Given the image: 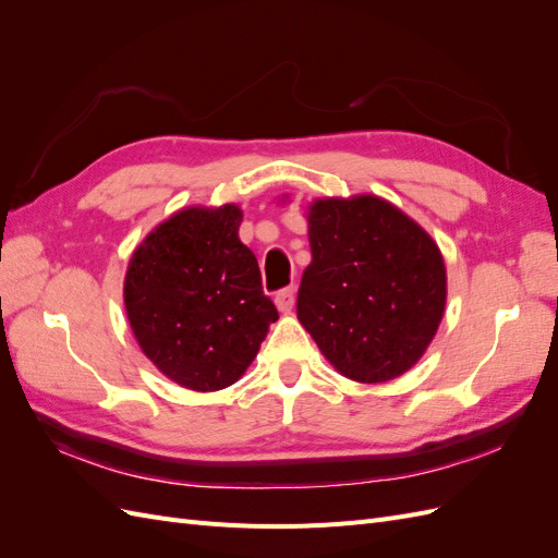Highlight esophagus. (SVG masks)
Here are the masks:
<instances>
[{"mask_svg": "<svg viewBox=\"0 0 558 558\" xmlns=\"http://www.w3.org/2000/svg\"><path fill=\"white\" fill-rule=\"evenodd\" d=\"M275 305H277L279 312H291V310H293V305H295V289H293V286H291V289L277 291Z\"/></svg>", "mask_w": 558, "mask_h": 558, "instance_id": "obj_1", "label": "esophagus"}]
</instances>
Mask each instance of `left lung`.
I'll list each match as a JSON object with an SVG mask.
<instances>
[{"label": "left lung", "instance_id": "left-lung-1", "mask_svg": "<svg viewBox=\"0 0 558 558\" xmlns=\"http://www.w3.org/2000/svg\"><path fill=\"white\" fill-rule=\"evenodd\" d=\"M312 263L298 318L340 375L379 384L424 356L447 302L430 234L375 195L326 197L307 211Z\"/></svg>", "mask_w": 558, "mask_h": 558}]
</instances>
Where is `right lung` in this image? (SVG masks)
<instances>
[{
	"instance_id": "right-lung-1",
	"label": "right lung",
	"mask_w": 558,
	"mask_h": 558,
	"mask_svg": "<svg viewBox=\"0 0 558 558\" xmlns=\"http://www.w3.org/2000/svg\"><path fill=\"white\" fill-rule=\"evenodd\" d=\"M240 223L238 205L181 209L128 265L123 298L134 337L165 377L193 391L238 381L279 318Z\"/></svg>"
}]
</instances>
